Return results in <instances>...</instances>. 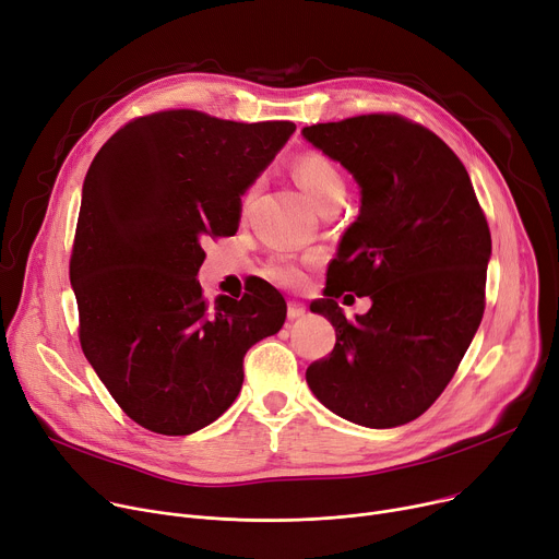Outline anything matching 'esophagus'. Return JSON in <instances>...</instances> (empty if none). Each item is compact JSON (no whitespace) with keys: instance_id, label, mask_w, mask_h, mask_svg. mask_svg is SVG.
<instances>
[{"instance_id":"1","label":"esophagus","mask_w":559,"mask_h":559,"mask_svg":"<svg viewBox=\"0 0 559 559\" xmlns=\"http://www.w3.org/2000/svg\"><path fill=\"white\" fill-rule=\"evenodd\" d=\"M306 314V306L304 304H296V301H289L287 304V317L294 321V319H301Z\"/></svg>"}]
</instances>
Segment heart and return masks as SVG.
<instances>
[{
	"instance_id": "obj_1",
	"label": "heart",
	"mask_w": 559,
	"mask_h": 559,
	"mask_svg": "<svg viewBox=\"0 0 559 559\" xmlns=\"http://www.w3.org/2000/svg\"><path fill=\"white\" fill-rule=\"evenodd\" d=\"M294 177L304 186V191L310 195V200L319 209L334 204V202H344V198H346L344 175L321 153H306L296 159ZM253 191L255 189L251 186L245 195V204L253 198ZM267 276L283 287H294L304 281V270H301V265H296L294 260L276 258L267 265Z\"/></svg>"
}]
</instances>
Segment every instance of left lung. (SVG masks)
Listing matches in <instances>:
<instances>
[{
    "instance_id": "8db88e82",
    "label": "left lung",
    "mask_w": 559,
    "mask_h": 559,
    "mask_svg": "<svg viewBox=\"0 0 559 559\" xmlns=\"http://www.w3.org/2000/svg\"><path fill=\"white\" fill-rule=\"evenodd\" d=\"M361 189L359 215L310 306L337 332L312 361V393L355 425L389 429L423 416L454 378L486 310L492 238L452 147L400 115H361L304 128ZM344 290L374 306L353 322Z\"/></svg>"
}]
</instances>
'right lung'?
<instances>
[{"instance_id":"right-lung-1","label":"right lung","mask_w":559,"mask_h":559,"mask_svg":"<svg viewBox=\"0 0 559 559\" xmlns=\"http://www.w3.org/2000/svg\"><path fill=\"white\" fill-rule=\"evenodd\" d=\"M294 130L166 109L132 119L94 157L69 260L79 337L143 429L189 436L217 420L242 389L247 350L281 330L287 306L267 281L211 306L195 276L202 242L238 231L240 195Z\"/></svg>"}]
</instances>
